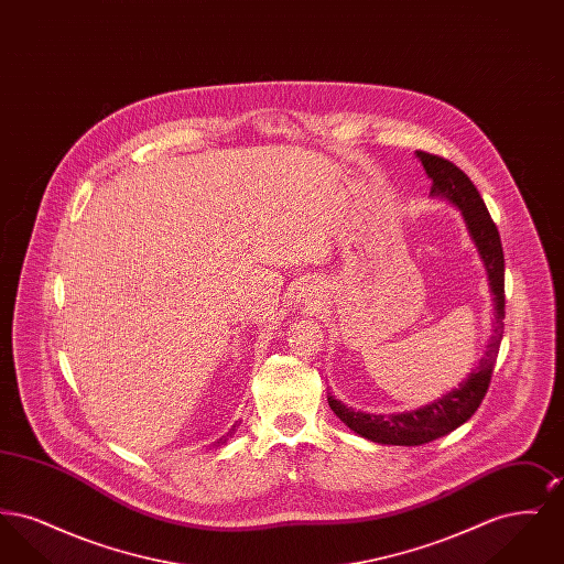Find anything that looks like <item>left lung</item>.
<instances>
[{
	"instance_id": "obj_1",
	"label": "left lung",
	"mask_w": 564,
	"mask_h": 564,
	"mask_svg": "<svg viewBox=\"0 0 564 564\" xmlns=\"http://www.w3.org/2000/svg\"><path fill=\"white\" fill-rule=\"evenodd\" d=\"M416 156L423 162L431 177V196L446 198L448 203L455 205L467 224L471 241L478 247L484 269L488 274L492 302H495V323H492V336L484 350V357L471 370V375L467 376L451 393L442 395L440 400H433L419 410L400 412V414H366V412H355L352 408H347L334 395H327L329 408L350 431L378 444H393V446L427 444L442 435H448L451 431L460 427L474 416L490 384V376L495 370L499 347L503 340V319H506L503 247H501L499 230L490 219L480 192L453 162L427 152H416Z\"/></svg>"
}]
</instances>
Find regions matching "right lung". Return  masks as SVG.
I'll list each match as a JSON object with an SVG mask.
<instances>
[{"label": "right lung", "instance_id": "1", "mask_svg": "<svg viewBox=\"0 0 564 564\" xmlns=\"http://www.w3.org/2000/svg\"><path fill=\"white\" fill-rule=\"evenodd\" d=\"M235 427H237V425H235ZM235 427H232V430L228 431V433H226V435H221V437H219V442H215L214 446H221V444H226V440H228V437H230V435H232V433H235Z\"/></svg>", "mask_w": 564, "mask_h": 564}]
</instances>
